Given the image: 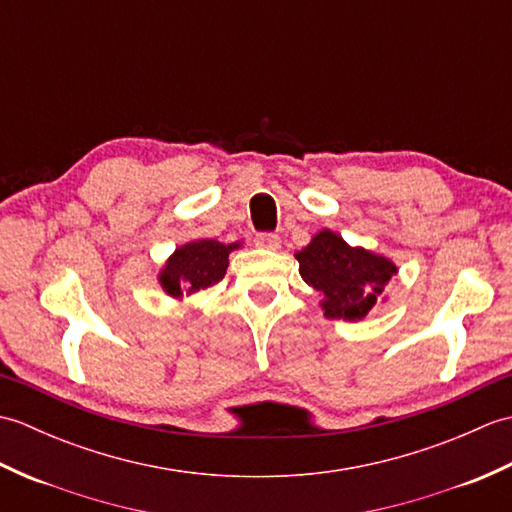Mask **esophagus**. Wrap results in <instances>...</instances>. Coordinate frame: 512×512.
<instances>
[{
    "instance_id": "1",
    "label": "esophagus",
    "mask_w": 512,
    "mask_h": 512,
    "mask_svg": "<svg viewBox=\"0 0 512 512\" xmlns=\"http://www.w3.org/2000/svg\"><path fill=\"white\" fill-rule=\"evenodd\" d=\"M255 246L266 248V250H277L281 246V237L275 233H259L255 237Z\"/></svg>"
}]
</instances>
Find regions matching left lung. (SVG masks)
I'll use <instances>...</instances> for the list:
<instances>
[{
    "mask_svg": "<svg viewBox=\"0 0 512 512\" xmlns=\"http://www.w3.org/2000/svg\"><path fill=\"white\" fill-rule=\"evenodd\" d=\"M295 257L301 279L321 295L319 306L328 319H365L383 299L389 279L398 273L389 257L363 246H350L330 228L314 235Z\"/></svg>",
    "mask_w": 512,
    "mask_h": 512,
    "instance_id": "obj_1",
    "label": "left lung"
}]
</instances>
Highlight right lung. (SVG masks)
Returning <instances> with one entry per match:
<instances>
[{
	"label": "right lung",
	"instance_id": "obj_1",
	"mask_svg": "<svg viewBox=\"0 0 512 512\" xmlns=\"http://www.w3.org/2000/svg\"><path fill=\"white\" fill-rule=\"evenodd\" d=\"M242 242L222 244L217 239H193L178 246L158 273V284L173 299L191 297L215 286L226 275L228 255Z\"/></svg>",
	"mask_w": 512,
	"mask_h": 512
}]
</instances>
